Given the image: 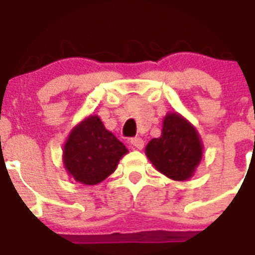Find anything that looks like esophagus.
<instances>
[{
    "instance_id": "34e87169",
    "label": "esophagus",
    "mask_w": 255,
    "mask_h": 255,
    "mask_svg": "<svg viewBox=\"0 0 255 255\" xmlns=\"http://www.w3.org/2000/svg\"><path fill=\"white\" fill-rule=\"evenodd\" d=\"M130 144H131V145H134L136 149H143L144 140L141 138H132V139H130Z\"/></svg>"
}]
</instances>
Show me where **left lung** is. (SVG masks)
<instances>
[{
	"mask_svg": "<svg viewBox=\"0 0 255 255\" xmlns=\"http://www.w3.org/2000/svg\"><path fill=\"white\" fill-rule=\"evenodd\" d=\"M148 158L154 167L176 181L193 176L202 158V143L197 130L180 115L164 117L159 138H154L145 148Z\"/></svg>",
	"mask_w": 255,
	"mask_h": 255,
	"instance_id": "obj_1",
	"label": "left lung"
}]
</instances>
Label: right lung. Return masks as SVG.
<instances>
[{
  "mask_svg": "<svg viewBox=\"0 0 255 255\" xmlns=\"http://www.w3.org/2000/svg\"><path fill=\"white\" fill-rule=\"evenodd\" d=\"M128 149L106 130L98 116H89L71 131L64 150L67 172L76 181L96 185L116 170Z\"/></svg>",
  "mask_w": 255,
  "mask_h": 255,
  "instance_id": "right-lung-1",
  "label": "right lung"
}]
</instances>
